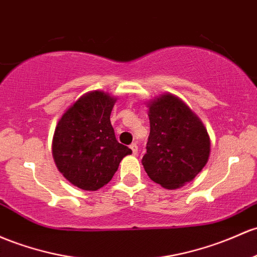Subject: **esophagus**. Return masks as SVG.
I'll list each match as a JSON object with an SVG mask.
<instances>
[{
    "label": "esophagus",
    "mask_w": 257,
    "mask_h": 257,
    "mask_svg": "<svg viewBox=\"0 0 257 257\" xmlns=\"http://www.w3.org/2000/svg\"><path fill=\"white\" fill-rule=\"evenodd\" d=\"M131 149H132V151H133V154L134 155H137L138 154V145H137V143H133L131 145Z\"/></svg>",
    "instance_id": "esophagus-1"
}]
</instances>
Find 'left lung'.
Wrapping results in <instances>:
<instances>
[{
	"mask_svg": "<svg viewBox=\"0 0 257 257\" xmlns=\"http://www.w3.org/2000/svg\"><path fill=\"white\" fill-rule=\"evenodd\" d=\"M150 135L142 162L151 180L176 189L193 180L207 163L210 137L200 118L172 94L149 103Z\"/></svg>",
	"mask_w": 257,
	"mask_h": 257,
	"instance_id": "1",
	"label": "left lung"
}]
</instances>
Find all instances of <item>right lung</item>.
Returning <instances> with one entry per match:
<instances>
[{
  "instance_id": "right-lung-1",
  "label": "right lung",
  "mask_w": 257,
  "mask_h": 257,
  "mask_svg": "<svg viewBox=\"0 0 257 257\" xmlns=\"http://www.w3.org/2000/svg\"><path fill=\"white\" fill-rule=\"evenodd\" d=\"M117 98L91 91L78 98L58 120L52 140V156L58 171L83 190L106 185L128 146L117 142L109 115Z\"/></svg>"
}]
</instances>
